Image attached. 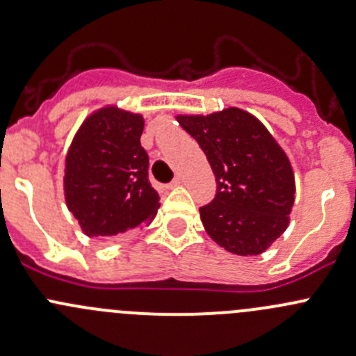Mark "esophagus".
I'll return each mask as SVG.
<instances>
[{
  "label": "esophagus",
  "instance_id": "esophagus-1",
  "mask_svg": "<svg viewBox=\"0 0 356 356\" xmlns=\"http://www.w3.org/2000/svg\"><path fill=\"white\" fill-rule=\"evenodd\" d=\"M181 184H182V177H181V175H177V177H175L174 181L168 184V188H177V186H181Z\"/></svg>",
  "mask_w": 356,
  "mask_h": 356
}]
</instances>
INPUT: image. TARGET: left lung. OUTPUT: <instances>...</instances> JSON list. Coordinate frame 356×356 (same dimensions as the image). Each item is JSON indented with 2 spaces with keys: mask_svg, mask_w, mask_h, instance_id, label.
I'll return each mask as SVG.
<instances>
[{
  "mask_svg": "<svg viewBox=\"0 0 356 356\" xmlns=\"http://www.w3.org/2000/svg\"><path fill=\"white\" fill-rule=\"evenodd\" d=\"M215 174L217 193L200 208L208 236L241 257L260 254L289 224L294 203L291 163L258 118L239 108L179 115Z\"/></svg>",
  "mask_w": 356,
  "mask_h": 356,
  "instance_id": "obj_1",
  "label": "left lung"
}]
</instances>
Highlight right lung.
<instances>
[{
    "label": "right lung",
    "instance_id": "obj_1",
    "mask_svg": "<svg viewBox=\"0 0 356 356\" xmlns=\"http://www.w3.org/2000/svg\"><path fill=\"white\" fill-rule=\"evenodd\" d=\"M141 115L115 106L86 118L65 158L68 210L91 238L111 239L152 220L160 196L148 179Z\"/></svg>",
    "mask_w": 356,
    "mask_h": 356
}]
</instances>
